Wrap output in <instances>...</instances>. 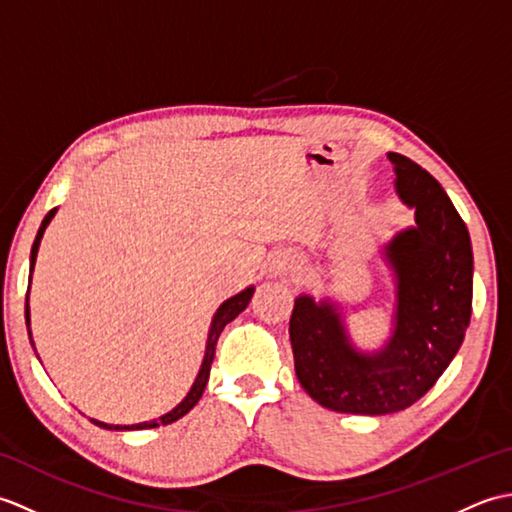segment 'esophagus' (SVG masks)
Here are the masks:
<instances>
[{
	"instance_id": "obj_1",
	"label": "esophagus",
	"mask_w": 512,
	"mask_h": 512,
	"mask_svg": "<svg viewBox=\"0 0 512 512\" xmlns=\"http://www.w3.org/2000/svg\"><path fill=\"white\" fill-rule=\"evenodd\" d=\"M273 270L275 275H301L303 259L297 253H292V250H284V253H277V257L273 259Z\"/></svg>"
}]
</instances>
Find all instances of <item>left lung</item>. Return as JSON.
<instances>
[{
    "label": "left lung",
    "mask_w": 512,
    "mask_h": 512,
    "mask_svg": "<svg viewBox=\"0 0 512 512\" xmlns=\"http://www.w3.org/2000/svg\"><path fill=\"white\" fill-rule=\"evenodd\" d=\"M387 156L396 171L398 198L416 211V226L396 233L385 246L396 279L389 341L378 352H358L339 308L310 295L295 299L290 317L301 387L339 413L383 416L411 407L449 367L471 321L469 228L429 171L394 151Z\"/></svg>",
    "instance_id": "left-lung-1"
}]
</instances>
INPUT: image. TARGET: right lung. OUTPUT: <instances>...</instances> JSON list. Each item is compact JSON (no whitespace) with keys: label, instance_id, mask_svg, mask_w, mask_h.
I'll return each mask as SVG.
<instances>
[{"label":"right lung","instance_id":"obj_1","mask_svg":"<svg viewBox=\"0 0 512 512\" xmlns=\"http://www.w3.org/2000/svg\"><path fill=\"white\" fill-rule=\"evenodd\" d=\"M54 213H57V209H52L46 217H43V222L39 226V233L35 237V244H32V250H30V273L32 268H35V262H37V250H39V244H41V237H43V231H46V226L50 224V220L54 217ZM255 288L250 286L246 290L239 292V295L226 299L220 308H217V312L213 314V321H211V330H209V339H206V352H204V361H202V367L198 372V378H195L193 387L189 389V394L184 396V400L180 402L178 407H173L169 413H165V416H160L156 420H149V422H138V424H107V422H101V420H94L92 422L96 424V427H103V429H112V431H136V429H154V427H160V424H171L180 420L184 413H189L195 405H198V400L202 398L204 394V387L206 383H209V374H211V363H213V356H215V345H217V339H220L222 330L226 328V323H231L239 312H244L246 306L250 303V297H253ZM26 325H30V310H28V295H26ZM30 334V332H28ZM30 343H32V336H30ZM35 345V343H32Z\"/></svg>","mask_w":512,"mask_h":512}]
</instances>
